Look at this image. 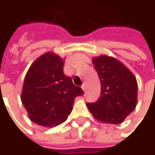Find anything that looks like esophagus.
<instances>
[{
  "mask_svg": "<svg viewBox=\"0 0 155 155\" xmlns=\"http://www.w3.org/2000/svg\"><path fill=\"white\" fill-rule=\"evenodd\" d=\"M81 89L83 90V91H84L86 90V86H85V83H83V84L81 85Z\"/></svg>",
  "mask_w": 155,
  "mask_h": 155,
  "instance_id": "34e87169",
  "label": "esophagus"
}]
</instances>
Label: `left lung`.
I'll return each instance as SVG.
<instances>
[{
	"instance_id": "1",
	"label": "left lung",
	"mask_w": 155,
	"mask_h": 155,
	"mask_svg": "<svg viewBox=\"0 0 155 155\" xmlns=\"http://www.w3.org/2000/svg\"><path fill=\"white\" fill-rule=\"evenodd\" d=\"M101 81V97L87 103L92 116L108 124H120L137 104V82L134 74L118 60L108 55L92 59Z\"/></svg>"
}]
</instances>
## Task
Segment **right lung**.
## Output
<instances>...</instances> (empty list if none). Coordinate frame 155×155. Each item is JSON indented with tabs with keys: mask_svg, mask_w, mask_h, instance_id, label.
<instances>
[{
	"mask_svg": "<svg viewBox=\"0 0 155 155\" xmlns=\"http://www.w3.org/2000/svg\"><path fill=\"white\" fill-rule=\"evenodd\" d=\"M64 64L60 56L47 52L31 64L25 76L21 101L28 117L39 126L51 127L65 121L74 99L83 94L64 74Z\"/></svg>",
	"mask_w": 155,
	"mask_h": 155,
	"instance_id": "1",
	"label": "right lung"
}]
</instances>
